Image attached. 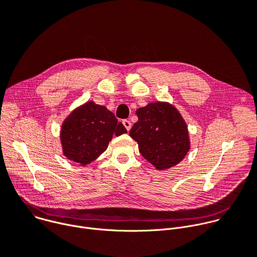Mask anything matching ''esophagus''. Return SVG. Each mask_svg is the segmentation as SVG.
<instances>
[{"label": "esophagus", "instance_id": "1", "mask_svg": "<svg viewBox=\"0 0 257 257\" xmlns=\"http://www.w3.org/2000/svg\"><path fill=\"white\" fill-rule=\"evenodd\" d=\"M122 123H123V125H124V127L126 128V130L127 131H130V129H131V122L129 121V120H123L122 121Z\"/></svg>", "mask_w": 257, "mask_h": 257}]
</instances>
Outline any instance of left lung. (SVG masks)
<instances>
[{
	"instance_id": "obj_1",
	"label": "left lung",
	"mask_w": 257,
	"mask_h": 257,
	"mask_svg": "<svg viewBox=\"0 0 257 257\" xmlns=\"http://www.w3.org/2000/svg\"><path fill=\"white\" fill-rule=\"evenodd\" d=\"M138 121L129 135L138 143L142 157L158 170L178 165L190 149L187 125L167 102H152L136 111Z\"/></svg>"
}]
</instances>
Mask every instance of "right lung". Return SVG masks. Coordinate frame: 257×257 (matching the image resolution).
<instances>
[{"label": "right lung", "instance_id": "add662e5", "mask_svg": "<svg viewBox=\"0 0 257 257\" xmlns=\"http://www.w3.org/2000/svg\"><path fill=\"white\" fill-rule=\"evenodd\" d=\"M126 132L105 106L88 101L65 120L61 129L63 153L70 161L86 166L107 149L114 134Z\"/></svg>", "mask_w": 257, "mask_h": 257}]
</instances>
